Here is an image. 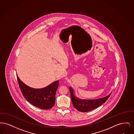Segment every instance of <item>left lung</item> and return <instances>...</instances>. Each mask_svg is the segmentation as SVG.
Instances as JSON below:
<instances>
[{
  "mask_svg": "<svg viewBox=\"0 0 134 134\" xmlns=\"http://www.w3.org/2000/svg\"><path fill=\"white\" fill-rule=\"evenodd\" d=\"M70 97L74 107L79 111L86 113L92 110L105 102L109 97L111 94L105 97L95 100H85L80 99L76 97L74 93L73 90L70 87Z\"/></svg>",
  "mask_w": 134,
  "mask_h": 134,
  "instance_id": "8db88e82",
  "label": "left lung"
}]
</instances>
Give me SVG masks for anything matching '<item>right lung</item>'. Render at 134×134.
Wrapping results in <instances>:
<instances>
[{
  "label": "right lung",
  "instance_id": "right-lung-1",
  "mask_svg": "<svg viewBox=\"0 0 134 134\" xmlns=\"http://www.w3.org/2000/svg\"><path fill=\"white\" fill-rule=\"evenodd\" d=\"M21 93L29 103L41 109H49L55 104V94L59 85L57 81L42 89H34L25 84L16 76Z\"/></svg>",
  "mask_w": 134,
  "mask_h": 134
}]
</instances>
